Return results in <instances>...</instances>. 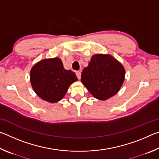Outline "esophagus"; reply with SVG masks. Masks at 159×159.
<instances>
[{
	"instance_id": "obj_1",
	"label": "esophagus",
	"mask_w": 159,
	"mask_h": 159,
	"mask_svg": "<svg viewBox=\"0 0 159 159\" xmlns=\"http://www.w3.org/2000/svg\"><path fill=\"white\" fill-rule=\"evenodd\" d=\"M76 76L78 78V79L80 80V77H81V73H80V71H76Z\"/></svg>"
}]
</instances>
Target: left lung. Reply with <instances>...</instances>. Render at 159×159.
<instances>
[{"mask_svg":"<svg viewBox=\"0 0 159 159\" xmlns=\"http://www.w3.org/2000/svg\"><path fill=\"white\" fill-rule=\"evenodd\" d=\"M125 74L124 66L113 56L95 54L83 69L80 80L94 98L104 101L120 90Z\"/></svg>","mask_w":159,"mask_h":159,"instance_id":"left-lung-1","label":"left lung"}]
</instances>
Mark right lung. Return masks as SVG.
I'll return each mask as SVG.
<instances>
[{
    "instance_id": "add662e5",
    "label": "right lung",
    "mask_w": 159,
    "mask_h": 159,
    "mask_svg": "<svg viewBox=\"0 0 159 159\" xmlns=\"http://www.w3.org/2000/svg\"><path fill=\"white\" fill-rule=\"evenodd\" d=\"M77 80L74 72L64 69L59 57L39 61L30 71V81L34 92L40 98L52 104L62 99L69 86Z\"/></svg>"
}]
</instances>
